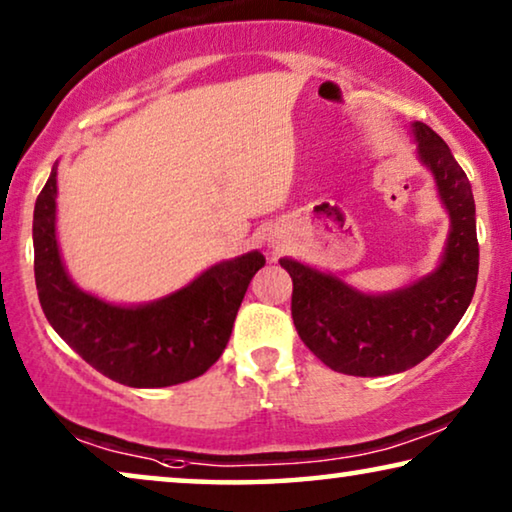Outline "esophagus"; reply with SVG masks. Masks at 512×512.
Listing matches in <instances>:
<instances>
[{"mask_svg": "<svg viewBox=\"0 0 512 512\" xmlns=\"http://www.w3.org/2000/svg\"><path fill=\"white\" fill-rule=\"evenodd\" d=\"M273 243H278V241H271V246H273Z\"/></svg>", "mask_w": 512, "mask_h": 512, "instance_id": "1", "label": "esophagus"}]
</instances>
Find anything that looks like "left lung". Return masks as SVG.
<instances>
[{
	"label": "left lung",
	"instance_id": "obj_1",
	"mask_svg": "<svg viewBox=\"0 0 512 512\" xmlns=\"http://www.w3.org/2000/svg\"><path fill=\"white\" fill-rule=\"evenodd\" d=\"M418 158L434 174L451 216L441 264L388 294H363L333 273L296 259L280 266L294 282L292 319L305 347L331 370L354 377L404 372L430 356L467 312L478 280L476 204L448 144L430 126L411 124Z\"/></svg>",
	"mask_w": 512,
	"mask_h": 512
}]
</instances>
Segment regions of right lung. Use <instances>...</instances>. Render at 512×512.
<instances>
[{
    "instance_id": "add662e5",
    "label": "right lung",
    "mask_w": 512,
    "mask_h": 512,
    "mask_svg": "<svg viewBox=\"0 0 512 512\" xmlns=\"http://www.w3.org/2000/svg\"><path fill=\"white\" fill-rule=\"evenodd\" d=\"M57 167L34 207V276L52 329L101 375L133 388L183 384L207 372L230 342L239 305L264 266L259 250L213 264L165 299L114 305L82 292L57 243Z\"/></svg>"
}]
</instances>
